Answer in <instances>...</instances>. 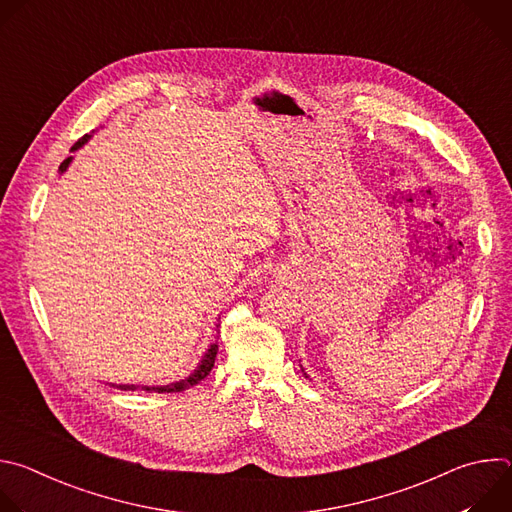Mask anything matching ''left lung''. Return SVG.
I'll use <instances>...</instances> for the list:
<instances>
[{"instance_id":"obj_1","label":"left lung","mask_w":512,"mask_h":512,"mask_svg":"<svg viewBox=\"0 0 512 512\" xmlns=\"http://www.w3.org/2000/svg\"><path fill=\"white\" fill-rule=\"evenodd\" d=\"M302 371H304V369H302ZM304 375H306V373H304ZM306 377H308V375H306Z\"/></svg>"}]
</instances>
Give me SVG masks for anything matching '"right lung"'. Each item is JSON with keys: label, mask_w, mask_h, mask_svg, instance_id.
Wrapping results in <instances>:
<instances>
[{"label": "right lung", "mask_w": 512, "mask_h": 512, "mask_svg": "<svg viewBox=\"0 0 512 512\" xmlns=\"http://www.w3.org/2000/svg\"><path fill=\"white\" fill-rule=\"evenodd\" d=\"M89 133L87 135H83L75 145H72L70 148V152H77L79 148H83V145L89 141ZM72 162V158H66L62 164H60V168H58V172L62 174V172H66V168H68V164ZM216 328H218V324H216ZM216 352H218V344L214 342V344H210V348L206 350V354L202 356V360H200V364L196 367V371L190 375V377H186V379H182V381H178V383H172V385H164V387H141L143 391H152V393H180V391H186V389H190V387H194V385H198L202 379H206L208 377V373L212 371V367H214V358H216ZM117 389H121V391H135L137 387L135 385H119Z\"/></svg>", "instance_id": "add662e5"}]
</instances>
